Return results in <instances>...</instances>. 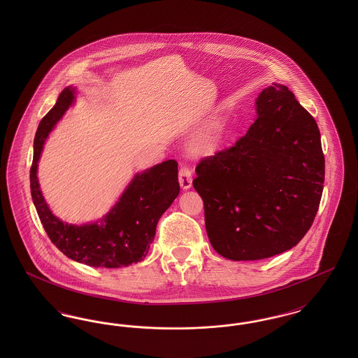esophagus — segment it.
I'll list each match as a JSON object with an SVG mask.
<instances>
[{"mask_svg":"<svg viewBox=\"0 0 358 358\" xmlns=\"http://www.w3.org/2000/svg\"><path fill=\"white\" fill-rule=\"evenodd\" d=\"M178 181H180L181 187L185 189V190L192 187L193 177H192V171H190L187 166H181L180 173H178Z\"/></svg>","mask_w":358,"mask_h":358,"instance_id":"34e87169","label":"esophagus"}]
</instances>
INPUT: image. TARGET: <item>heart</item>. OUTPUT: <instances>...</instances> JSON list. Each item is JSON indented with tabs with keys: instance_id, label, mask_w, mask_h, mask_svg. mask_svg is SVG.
<instances>
[{
	"instance_id": "obj_1",
	"label": "heart",
	"mask_w": 358,
	"mask_h": 358,
	"mask_svg": "<svg viewBox=\"0 0 358 358\" xmlns=\"http://www.w3.org/2000/svg\"><path fill=\"white\" fill-rule=\"evenodd\" d=\"M224 139V123L222 120L212 122L204 130L194 138L192 149L200 155H212L216 153L222 145Z\"/></svg>"
}]
</instances>
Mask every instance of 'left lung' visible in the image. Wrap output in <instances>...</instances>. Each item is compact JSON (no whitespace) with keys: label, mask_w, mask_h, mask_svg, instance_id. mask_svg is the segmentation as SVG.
<instances>
[{"label":"left lung","mask_w":358,"mask_h":358,"mask_svg":"<svg viewBox=\"0 0 358 358\" xmlns=\"http://www.w3.org/2000/svg\"><path fill=\"white\" fill-rule=\"evenodd\" d=\"M255 110L245 136L204 158L193 180L209 241L229 260L291 250L310 229L324 190L320 129L295 95L273 83L256 98Z\"/></svg>","instance_id":"8db88e82"}]
</instances>
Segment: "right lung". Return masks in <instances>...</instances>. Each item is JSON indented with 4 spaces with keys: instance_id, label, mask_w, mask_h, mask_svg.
<instances>
[{
    "instance_id": "obj_1",
    "label": "right lung",
    "mask_w": 358,
    "mask_h": 358,
    "mask_svg": "<svg viewBox=\"0 0 358 358\" xmlns=\"http://www.w3.org/2000/svg\"><path fill=\"white\" fill-rule=\"evenodd\" d=\"M75 95L73 87H66L38 124L31 168L32 200L47 235L67 257L91 267H127L148 255L157 222L178 196V165L168 159L136 173L118 201L98 222L82 225L62 222L45 203L37 168L45 139L75 103Z\"/></svg>"
}]
</instances>
